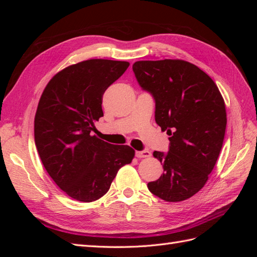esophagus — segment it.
<instances>
[{"mask_svg":"<svg viewBox=\"0 0 257 257\" xmlns=\"http://www.w3.org/2000/svg\"><path fill=\"white\" fill-rule=\"evenodd\" d=\"M136 157L138 159H142V158H149L151 153L148 151V150H143V151H136Z\"/></svg>","mask_w":257,"mask_h":257,"instance_id":"esophagus-1","label":"esophagus"}]
</instances>
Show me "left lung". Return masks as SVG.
<instances>
[{
    "label": "left lung",
    "mask_w": 257,
    "mask_h": 257,
    "mask_svg": "<svg viewBox=\"0 0 257 257\" xmlns=\"http://www.w3.org/2000/svg\"><path fill=\"white\" fill-rule=\"evenodd\" d=\"M133 72L154 99L155 122L170 136L168 152H153L164 173L148 189L166 201L188 199L219 158L227 122L224 99L214 81L186 61H137Z\"/></svg>",
    "instance_id": "left-lung-1"
}]
</instances>
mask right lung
<instances>
[{
    "label": "right lung",
    "mask_w": 257,
    "mask_h": 257,
    "mask_svg": "<svg viewBox=\"0 0 257 257\" xmlns=\"http://www.w3.org/2000/svg\"><path fill=\"white\" fill-rule=\"evenodd\" d=\"M128 65L104 59L80 62L53 76L41 96L34 120L38 154L52 180L76 200L104 196L118 170L135 155L128 146L92 135L104 115L103 94Z\"/></svg>",
    "instance_id": "right-lung-1"
}]
</instances>
